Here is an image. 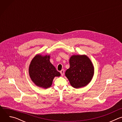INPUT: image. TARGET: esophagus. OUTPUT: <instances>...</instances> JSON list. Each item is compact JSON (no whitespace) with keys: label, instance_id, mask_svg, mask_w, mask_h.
I'll return each instance as SVG.
<instances>
[{"label":"esophagus","instance_id":"1","mask_svg":"<svg viewBox=\"0 0 122 122\" xmlns=\"http://www.w3.org/2000/svg\"><path fill=\"white\" fill-rule=\"evenodd\" d=\"M64 71H65V70H64V69H62V71H60V73L61 74V75L63 76L64 75Z\"/></svg>","mask_w":122,"mask_h":122}]
</instances>
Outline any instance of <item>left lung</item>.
I'll list each match as a JSON object with an SVG mask.
<instances>
[{
	"label": "left lung",
	"instance_id": "left-lung-1",
	"mask_svg": "<svg viewBox=\"0 0 122 122\" xmlns=\"http://www.w3.org/2000/svg\"><path fill=\"white\" fill-rule=\"evenodd\" d=\"M70 67L65 72L71 85L78 88L88 84L94 74V67L86 56H72L69 59Z\"/></svg>",
	"mask_w": 122,
	"mask_h": 122
}]
</instances>
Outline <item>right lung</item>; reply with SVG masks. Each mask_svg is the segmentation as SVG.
<instances>
[{
  "label": "right lung",
  "mask_w": 122,
  "mask_h": 122,
  "mask_svg": "<svg viewBox=\"0 0 122 122\" xmlns=\"http://www.w3.org/2000/svg\"><path fill=\"white\" fill-rule=\"evenodd\" d=\"M29 73L32 81L36 85L47 88L51 85L54 78L60 76L50 61V56L37 55L31 62Z\"/></svg>",
  "instance_id": "1"
}]
</instances>
